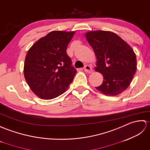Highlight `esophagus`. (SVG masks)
<instances>
[{
  "label": "esophagus",
  "instance_id": "34e87169",
  "mask_svg": "<svg viewBox=\"0 0 150 150\" xmlns=\"http://www.w3.org/2000/svg\"><path fill=\"white\" fill-rule=\"evenodd\" d=\"M83 69H84V71H85V72H88V73H91V72H92V67H91V66L88 65H85V66L84 67Z\"/></svg>",
  "mask_w": 150,
  "mask_h": 150
}]
</instances>
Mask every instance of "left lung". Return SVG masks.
<instances>
[{"instance_id": "1", "label": "left lung", "mask_w": 150, "mask_h": 150, "mask_svg": "<svg viewBox=\"0 0 150 150\" xmlns=\"http://www.w3.org/2000/svg\"><path fill=\"white\" fill-rule=\"evenodd\" d=\"M85 35L95 53V71L103 76L102 84L96 89L107 96L120 94L130 85L137 70L134 50L112 31H91Z\"/></svg>"}]
</instances>
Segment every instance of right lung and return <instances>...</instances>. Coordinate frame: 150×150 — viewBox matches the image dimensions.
<instances>
[{"label":"right lung","instance_id":"right-lung-1","mask_svg":"<svg viewBox=\"0 0 150 150\" xmlns=\"http://www.w3.org/2000/svg\"><path fill=\"white\" fill-rule=\"evenodd\" d=\"M75 31H53L28 50L24 65L25 81L40 98L52 99L69 88L76 74L66 49Z\"/></svg>","mask_w":150,"mask_h":150}]
</instances>
